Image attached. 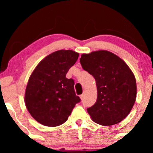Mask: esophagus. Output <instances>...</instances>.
I'll list each match as a JSON object with an SVG mask.
<instances>
[{
    "instance_id": "obj_1",
    "label": "esophagus",
    "mask_w": 153,
    "mask_h": 153,
    "mask_svg": "<svg viewBox=\"0 0 153 153\" xmlns=\"http://www.w3.org/2000/svg\"><path fill=\"white\" fill-rule=\"evenodd\" d=\"M80 99H82L84 98V94H81L80 96Z\"/></svg>"
}]
</instances>
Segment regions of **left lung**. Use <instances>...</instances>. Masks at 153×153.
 Returning a JSON list of instances; mask_svg holds the SVG:
<instances>
[{"label":"left lung","mask_w":153,"mask_h":153,"mask_svg":"<svg viewBox=\"0 0 153 153\" xmlns=\"http://www.w3.org/2000/svg\"><path fill=\"white\" fill-rule=\"evenodd\" d=\"M80 62L83 70L93 75L97 86L96 102L87 108L92 120L103 126L122 122L137 97L132 71L123 59L106 50L82 54Z\"/></svg>","instance_id":"obj_1"}]
</instances>
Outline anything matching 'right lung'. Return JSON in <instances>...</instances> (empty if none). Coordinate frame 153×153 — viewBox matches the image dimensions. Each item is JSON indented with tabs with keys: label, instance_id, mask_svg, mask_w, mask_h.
<instances>
[{
	"label": "right lung",
	"instance_id": "1",
	"mask_svg": "<svg viewBox=\"0 0 153 153\" xmlns=\"http://www.w3.org/2000/svg\"><path fill=\"white\" fill-rule=\"evenodd\" d=\"M79 54L73 50L52 52L32 72L26 88V108L36 122L57 127L68 120L80 99L75 94L74 80L66 74L74 65Z\"/></svg>",
	"mask_w": 153,
	"mask_h": 153
}]
</instances>
